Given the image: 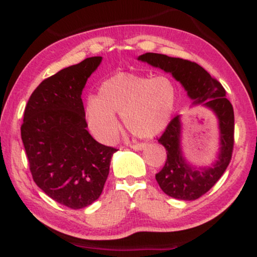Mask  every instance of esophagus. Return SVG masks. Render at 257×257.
I'll use <instances>...</instances> for the list:
<instances>
[{"instance_id": "34e87169", "label": "esophagus", "mask_w": 257, "mask_h": 257, "mask_svg": "<svg viewBox=\"0 0 257 257\" xmlns=\"http://www.w3.org/2000/svg\"><path fill=\"white\" fill-rule=\"evenodd\" d=\"M130 147H131V149L135 150V151H140V150L145 149L146 144H144V143H142V144H131Z\"/></svg>"}]
</instances>
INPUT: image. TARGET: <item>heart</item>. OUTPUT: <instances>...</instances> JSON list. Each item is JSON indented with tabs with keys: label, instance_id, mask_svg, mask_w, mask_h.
<instances>
[{
	"label": "heart",
	"instance_id": "heart-1",
	"mask_svg": "<svg viewBox=\"0 0 257 257\" xmlns=\"http://www.w3.org/2000/svg\"><path fill=\"white\" fill-rule=\"evenodd\" d=\"M177 100V85L171 77L118 73L101 84L97 98L87 101V124L100 142L108 143L120 128L115 114H121L133 136L152 138L170 124Z\"/></svg>",
	"mask_w": 257,
	"mask_h": 257
}]
</instances>
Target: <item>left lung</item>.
<instances>
[{
  "instance_id": "1",
  "label": "left lung",
  "mask_w": 257,
  "mask_h": 257,
  "mask_svg": "<svg viewBox=\"0 0 257 257\" xmlns=\"http://www.w3.org/2000/svg\"><path fill=\"white\" fill-rule=\"evenodd\" d=\"M138 61L171 73L184 87L192 105L208 108L219 125V152L212 166L189 164L181 147V115L171 120L163 136L158 139L167 151V160L156 179L165 194L185 201L199 199L216 184L230 163L234 147V110L226 98L223 86L202 66L182 58L146 52Z\"/></svg>"
}]
</instances>
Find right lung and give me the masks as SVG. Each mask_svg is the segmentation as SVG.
<instances>
[{"label":"right lung","instance_id":"1","mask_svg":"<svg viewBox=\"0 0 257 257\" xmlns=\"http://www.w3.org/2000/svg\"><path fill=\"white\" fill-rule=\"evenodd\" d=\"M101 57H90L44 79L24 110L21 137L34 181L61 205L79 209L103 192L117 149L87 131L82 92Z\"/></svg>","mask_w":257,"mask_h":257}]
</instances>
